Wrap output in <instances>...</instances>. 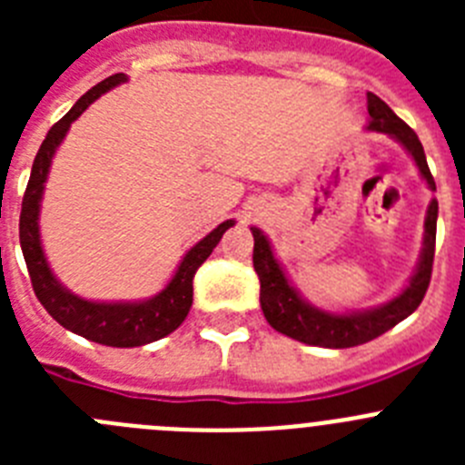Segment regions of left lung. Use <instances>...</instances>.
<instances>
[{
	"mask_svg": "<svg viewBox=\"0 0 465 465\" xmlns=\"http://www.w3.org/2000/svg\"><path fill=\"white\" fill-rule=\"evenodd\" d=\"M368 114H371L368 130L391 134L393 139H398L410 151L430 191H435V182L429 170V163H426L424 146H421L412 127L401 121L391 111V106L372 93H368ZM435 223H438V200L433 197L424 223V252H421V261L417 265V272L410 279L408 289L402 291L398 298L389 300L386 305L375 307V310L356 312V314H331V312L316 310L310 302H305L283 274L282 265H279L272 249H270L268 237L262 235L258 228H252L253 270L261 279L262 314H265V319H268L274 331L283 332V335H289L298 342L314 344V347L347 349L380 338L381 332L391 331L396 323L408 319L424 300L426 289L430 283V272H433Z\"/></svg>",
	"mask_w": 465,
	"mask_h": 465,
	"instance_id": "8db88e82",
	"label": "left lung"
}]
</instances>
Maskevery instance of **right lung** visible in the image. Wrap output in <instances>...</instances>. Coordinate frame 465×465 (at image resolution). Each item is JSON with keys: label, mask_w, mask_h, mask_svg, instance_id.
<instances>
[{"label": "right lung", "mask_w": 465, "mask_h": 465, "mask_svg": "<svg viewBox=\"0 0 465 465\" xmlns=\"http://www.w3.org/2000/svg\"><path fill=\"white\" fill-rule=\"evenodd\" d=\"M125 74H114L81 97L72 109L64 114L55 125L48 130L46 139L41 143L39 153L32 165L30 182L25 188L23 209H20V246L27 262V272L32 279V289L36 298L44 305V310L55 319L60 326L76 332L81 338L93 340L106 347H142V344L155 342L165 338L172 331L182 326L193 305V277L197 268L203 265L213 252V246L219 244L225 230L235 225V221H223L219 228H213L204 240L197 242L191 252L183 256L182 265L158 295L142 302H90V300L79 298L69 293L63 283L53 277L48 268L44 249L39 240V203L44 183H46L48 167L55 155V149L67 134L69 125L93 104L102 93L116 88L118 84H125Z\"/></svg>", "instance_id": "1"}]
</instances>
